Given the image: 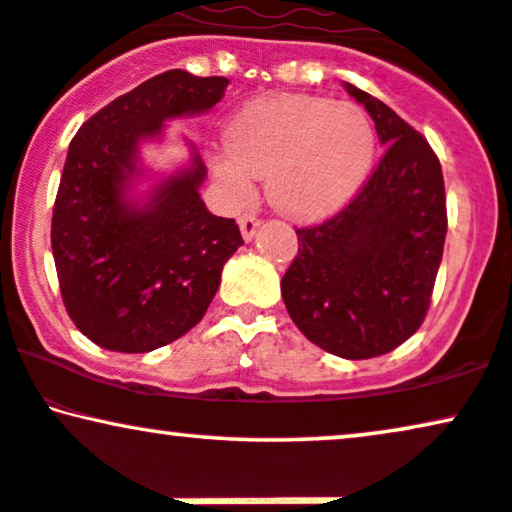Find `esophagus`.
I'll return each mask as SVG.
<instances>
[{
	"mask_svg": "<svg viewBox=\"0 0 512 512\" xmlns=\"http://www.w3.org/2000/svg\"><path fill=\"white\" fill-rule=\"evenodd\" d=\"M261 228V218L254 216V214H244L240 216V230H242V237L244 240H254V235Z\"/></svg>",
	"mask_w": 512,
	"mask_h": 512,
	"instance_id": "34e87169",
	"label": "esophagus"
}]
</instances>
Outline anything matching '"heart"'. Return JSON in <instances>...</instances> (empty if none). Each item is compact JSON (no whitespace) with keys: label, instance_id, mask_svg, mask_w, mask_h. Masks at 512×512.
Masks as SVG:
<instances>
[{"label":"heart","instance_id":"obj_1","mask_svg":"<svg viewBox=\"0 0 512 512\" xmlns=\"http://www.w3.org/2000/svg\"><path fill=\"white\" fill-rule=\"evenodd\" d=\"M214 171L235 197H247L256 176L268 174L272 207L298 221H315L355 195L371 162L376 134L355 103L305 94L249 101L225 129Z\"/></svg>","mask_w":512,"mask_h":512}]
</instances>
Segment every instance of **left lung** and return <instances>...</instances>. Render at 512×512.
<instances>
[{
	"label": "left lung",
	"mask_w": 512,
	"mask_h": 512,
	"mask_svg": "<svg viewBox=\"0 0 512 512\" xmlns=\"http://www.w3.org/2000/svg\"><path fill=\"white\" fill-rule=\"evenodd\" d=\"M386 145L374 174L348 207L298 228V254L282 298L303 336L331 355L369 360L421 327L447 235L440 159L386 103L345 84Z\"/></svg>",
	"instance_id": "obj_1"
}]
</instances>
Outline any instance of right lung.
I'll use <instances>...</instances> for the list:
<instances>
[{
  "mask_svg": "<svg viewBox=\"0 0 512 512\" xmlns=\"http://www.w3.org/2000/svg\"><path fill=\"white\" fill-rule=\"evenodd\" d=\"M225 77L169 70L115 98L79 126L51 218V249L70 320L115 353H150L195 327L242 247L232 218L199 197L207 167H188L131 197L143 176L138 145L164 122L202 115L225 94ZM192 148V145H190Z\"/></svg>",
  "mask_w": 512,
  "mask_h": 512,
  "instance_id": "right-lung-1",
  "label": "right lung"
}]
</instances>
